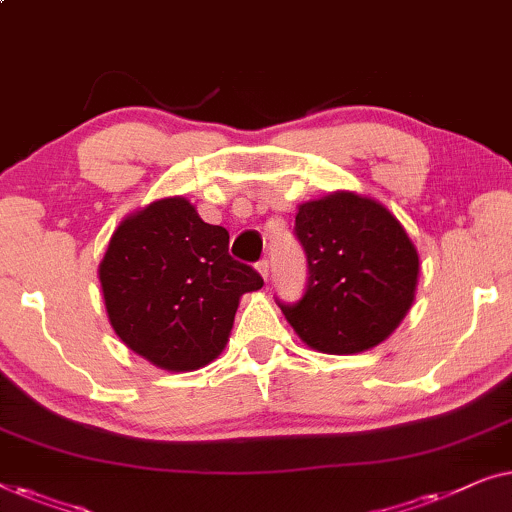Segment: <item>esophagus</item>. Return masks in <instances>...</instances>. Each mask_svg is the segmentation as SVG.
<instances>
[{
    "label": "esophagus",
    "instance_id": "34e87169",
    "mask_svg": "<svg viewBox=\"0 0 512 512\" xmlns=\"http://www.w3.org/2000/svg\"><path fill=\"white\" fill-rule=\"evenodd\" d=\"M255 269L259 271V276H262L264 280L269 278V262H266V259H262V262H257Z\"/></svg>",
    "mask_w": 512,
    "mask_h": 512
}]
</instances>
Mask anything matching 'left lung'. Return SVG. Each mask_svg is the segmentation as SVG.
Returning a JSON list of instances; mask_svg holds the SVG:
<instances>
[{"label":"left lung","mask_w":512,"mask_h":512,"mask_svg":"<svg viewBox=\"0 0 512 512\" xmlns=\"http://www.w3.org/2000/svg\"><path fill=\"white\" fill-rule=\"evenodd\" d=\"M308 285L301 301L280 304L308 348L357 355L376 348L406 318L415 299L420 255L380 201L338 190L297 213Z\"/></svg>","instance_id":"1"}]
</instances>
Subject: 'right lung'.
<instances>
[{
  "mask_svg": "<svg viewBox=\"0 0 512 512\" xmlns=\"http://www.w3.org/2000/svg\"><path fill=\"white\" fill-rule=\"evenodd\" d=\"M225 227L185 197L129 213L99 262L106 315L129 350L164 371H197L225 350L246 292L264 280L229 257Z\"/></svg>",
  "mask_w": 512,
  "mask_h": 512,
  "instance_id": "add662e5",
  "label": "right lung"
}]
</instances>
